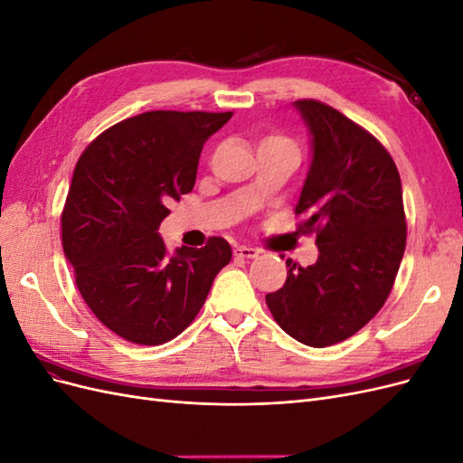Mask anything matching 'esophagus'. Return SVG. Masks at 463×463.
Here are the masks:
<instances>
[{"label": "esophagus", "instance_id": "1", "mask_svg": "<svg viewBox=\"0 0 463 463\" xmlns=\"http://www.w3.org/2000/svg\"><path fill=\"white\" fill-rule=\"evenodd\" d=\"M233 255L240 259H257L260 255V250L255 247H247V245H237L233 247Z\"/></svg>", "mask_w": 463, "mask_h": 463}]
</instances>
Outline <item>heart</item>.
<instances>
[{"label": "heart", "instance_id": "1", "mask_svg": "<svg viewBox=\"0 0 463 463\" xmlns=\"http://www.w3.org/2000/svg\"><path fill=\"white\" fill-rule=\"evenodd\" d=\"M266 141H284V138H278V137H272V138H266Z\"/></svg>", "mask_w": 463, "mask_h": 463}]
</instances>
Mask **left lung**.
Listing matches in <instances>:
<instances>
[{"label": "left lung", "mask_w": 463, "mask_h": 463, "mask_svg": "<svg viewBox=\"0 0 463 463\" xmlns=\"http://www.w3.org/2000/svg\"><path fill=\"white\" fill-rule=\"evenodd\" d=\"M311 135V165L296 204L317 230L318 259L286 260V284L266 305L286 334L311 347L344 342L381 311L405 250L398 167L376 138L338 109L293 102Z\"/></svg>", "instance_id": "obj_1"}]
</instances>
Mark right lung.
<instances>
[{"label":"right lung","mask_w":463,"mask_h":463,"mask_svg":"<svg viewBox=\"0 0 463 463\" xmlns=\"http://www.w3.org/2000/svg\"><path fill=\"white\" fill-rule=\"evenodd\" d=\"M230 118L232 111H146L80 154L61 214L63 250L82 299L123 340H174L232 260L222 237L167 253L158 233L167 206L193 191L204 143Z\"/></svg>","instance_id":"add662e5"}]
</instances>
